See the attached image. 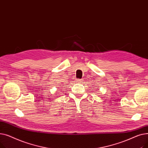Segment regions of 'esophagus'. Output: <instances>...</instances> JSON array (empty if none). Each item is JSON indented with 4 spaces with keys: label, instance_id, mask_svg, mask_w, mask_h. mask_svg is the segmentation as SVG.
Returning a JSON list of instances; mask_svg holds the SVG:
<instances>
[{
    "label": "esophagus",
    "instance_id": "34e87169",
    "mask_svg": "<svg viewBox=\"0 0 148 148\" xmlns=\"http://www.w3.org/2000/svg\"><path fill=\"white\" fill-rule=\"evenodd\" d=\"M82 80H81V79H76L75 80V82H77V83H82Z\"/></svg>",
    "mask_w": 148,
    "mask_h": 148
}]
</instances>
